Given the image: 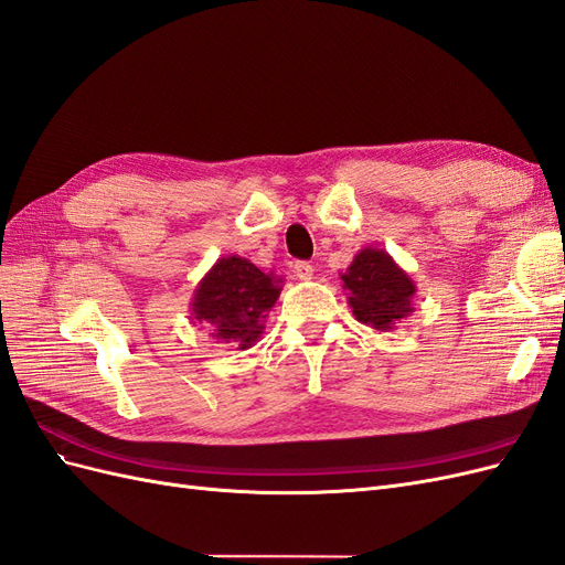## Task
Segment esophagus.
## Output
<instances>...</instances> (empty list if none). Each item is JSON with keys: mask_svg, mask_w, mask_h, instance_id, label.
<instances>
[{"mask_svg": "<svg viewBox=\"0 0 565 565\" xmlns=\"http://www.w3.org/2000/svg\"><path fill=\"white\" fill-rule=\"evenodd\" d=\"M313 266L309 264V262H297L295 264V276L299 278V280H313Z\"/></svg>", "mask_w": 565, "mask_h": 565, "instance_id": "esophagus-1", "label": "esophagus"}]
</instances>
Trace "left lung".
<instances>
[{
    "mask_svg": "<svg viewBox=\"0 0 565 565\" xmlns=\"http://www.w3.org/2000/svg\"><path fill=\"white\" fill-rule=\"evenodd\" d=\"M341 287L358 322L377 332H391L415 311V280L384 249L363 247L341 273Z\"/></svg>",
    "mask_w": 565,
    "mask_h": 565,
    "instance_id": "1",
    "label": "left lung"
}]
</instances>
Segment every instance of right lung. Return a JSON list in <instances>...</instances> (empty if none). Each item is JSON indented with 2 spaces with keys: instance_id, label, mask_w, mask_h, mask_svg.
I'll use <instances>...</instances> for the list:
<instances>
[{
  "instance_id": "add662e5",
  "label": "right lung",
  "mask_w": 565,
  "mask_h": 565,
  "mask_svg": "<svg viewBox=\"0 0 565 565\" xmlns=\"http://www.w3.org/2000/svg\"><path fill=\"white\" fill-rule=\"evenodd\" d=\"M282 278L256 268L245 256H221L204 273L191 299V316L212 339L237 351L254 347L264 334L268 311L276 306Z\"/></svg>"
}]
</instances>
